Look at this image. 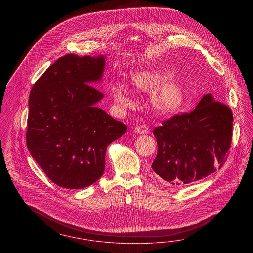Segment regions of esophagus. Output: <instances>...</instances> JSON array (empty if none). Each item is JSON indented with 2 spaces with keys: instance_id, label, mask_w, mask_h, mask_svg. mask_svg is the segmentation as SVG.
Returning a JSON list of instances; mask_svg holds the SVG:
<instances>
[{
  "instance_id": "34e87169",
  "label": "esophagus",
  "mask_w": 253,
  "mask_h": 253,
  "mask_svg": "<svg viewBox=\"0 0 253 253\" xmlns=\"http://www.w3.org/2000/svg\"><path fill=\"white\" fill-rule=\"evenodd\" d=\"M134 131L136 133H140V134H145L148 132V127L145 125V124H141V125H137L134 129Z\"/></svg>"
}]
</instances>
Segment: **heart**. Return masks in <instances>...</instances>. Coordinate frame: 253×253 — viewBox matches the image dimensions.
Here are the masks:
<instances>
[{
    "label": "heart",
    "mask_w": 253,
    "mask_h": 253,
    "mask_svg": "<svg viewBox=\"0 0 253 253\" xmlns=\"http://www.w3.org/2000/svg\"><path fill=\"white\" fill-rule=\"evenodd\" d=\"M173 76V70L166 68H152L141 70L131 74V82L140 91L155 92L154 106L162 112L174 111L181 106L184 100V90L175 84H168ZM113 99L121 108L134 107V99L130 89L123 84H117L112 87Z\"/></svg>",
    "instance_id": "obj_1"
}]
</instances>
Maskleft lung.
<instances>
[{"instance_id": "8db88e82", "label": "left lung", "mask_w": 253, "mask_h": 253, "mask_svg": "<svg viewBox=\"0 0 253 253\" xmlns=\"http://www.w3.org/2000/svg\"><path fill=\"white\" fill-rule=\"evenodd\" d=\"M233 112L206 94L191 112L165 120L154 135L158 153L154 171L172 185L199 181L222 168L233 135Z\"/></svg>"}]
</instances>
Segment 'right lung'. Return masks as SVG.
I'll return each instance as SVG.
<instances>
[{
	"instance_id": "1",
	"label": "right lung",
	"mask_w": 253,
	"mask_h": 253,
	"mask_svg": "<svg viewBox=\"0 0 253 253\" xmlns=\"http://www.w3.org/2000/svg\"><path fill=\"white\" fill-rule=\"evenodd\" d=\"M104 68L103 56L65 54L31 89L27 146L47 177L64 188L96 182L105 170L107 146L127 129L94 107L104 94L90 83L101 79Z\"/></svg>"
}]
</instances>
